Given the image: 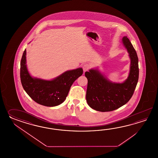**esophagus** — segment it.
Returning a JSON list of instances; mask_svg holds the SVG:
<instances>
[{
    "label": "esophagus",
    "mask_w": 158,
    "mask_h": 158,
    "mask_svg": "<svg viewBox=\"0 0 158 158\" xmlns=\"http://www.w3.org/2000/svg\"><path fill=\"white\" fill-rule=\"evenodd\" d=\"M90 65L89 64H85L83 65V70L84 72L87 71L90 68Z\"/></svg>",
    "instance_id": "obj_1"
}]
</instances>
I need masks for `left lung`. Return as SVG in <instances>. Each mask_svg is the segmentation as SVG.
Masks as SVG:
<instances>
[{"label":"left lung","instance_id":"obj_1","mask_svg":"<svg viewBox=\"0 0 158 158\" xmlns=\"http://www.w3.org/2000/svg\"><path fill=\"white\" fill-rule=\"evenodd\" d=\"M123 42L128 50L131 64L128 78L123 83H112L97 69H90L85 75L87 78L86 99L87 104L100 112L112 111L121 107L131 99L139 77L137 52L127 36Z\"/></svg>","mask_w":158,"mask_h":158}]
</instances>
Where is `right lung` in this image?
Returning a JSON list of instances; mask_svg holds the SVG:
<instances>
[{"instance_id":"obj_1","label":"right lung","mask_w":158,"mask_h":158,"mask_svg":"<svg viewBox=\"0 0 158 158\" xmlns=\"http://www.w3.org/2000/svg\"><path fill=\"white\" fill-rule=\"evenodd\" d=\"M25 50L20 63V78L24 90L33 101L47 107L62 103L67 97L72 85L83 73L82 68L68 71L51 81L34 78L30 76L26 65Z\"/></svg>"}]
</instances>
